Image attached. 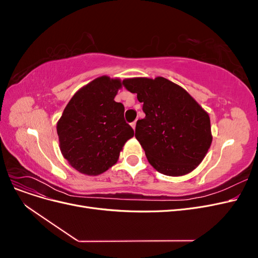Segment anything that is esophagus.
Listing matches in <instances>:
<instances>
[{
  "label": "esophagus",
  "mask_w": 258,
  "mask_h": 258,
  "mask_svg": "<svg viewBox=\"0 0 258 258\" xmlns=\"http://www.w3.org/2000/svg\"><path fill=\"white\" fill-rule=\"evenodd\" d=\"M136 124H137V121H134V122H131V127L134 128V130L136 129Z\"/></svg>",
  "instance_id": "34e87169"
}]
</instances>
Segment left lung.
<instances>
[{"label": "left lung", "mask_w": 258, "mask_h": 258, "mask_svg": "<svg viewBox=\"0 0 258 258\" xmlns=\"http://www.w3.org/2000/svg\"><path fill=\"white\" fill-rule=\"evenodd\" d=\"M123 86L143 104L136 138L158 172L181 176L204 160L212 143L209 114L188 92L165 77H135Z\"/></svg>", "instance_id": "obj_1"}]
</instances>
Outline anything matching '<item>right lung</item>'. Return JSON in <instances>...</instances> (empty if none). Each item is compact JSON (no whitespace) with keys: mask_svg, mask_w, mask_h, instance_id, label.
<instances>
[{"mask_svg":"<svg viewBox=\"0 0 258 258\" xmlns=\"http://www.w3.org/2000/svg\"><path fill=\"white\" fill-rule=\"evenodd\" d=\"M122 85L108 76L93 80L69 101L57 122L61 153L83 174L99 175L114 166L135 135L123 105L114 100Z\"/></svg>","mask_w":258,"mask_h":258,"instance_id":"right-lung-1","label":"right lung"}]
</instances>
